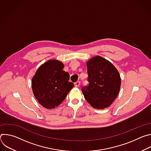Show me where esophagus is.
<instances>
[{"mask_svg":"<svg viewBox=\"0 0 151 151\" xmlns=\"http://www.w3.org/2000/svg\"><path fill=\"white\" fill-rule=\"evenodd\" d=\"M80 85V81H77V82H75V87H79V86Z\"/></svg>","mask_w":151,"mask_h":151,"instance_id":"esophagus-1","label":"esophagus"}]
</instances>
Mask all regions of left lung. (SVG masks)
<instances>
[{
    "instance_id": "8db88e82",
    "label": "left lung",
    "mask_w": 151,
    "mask_h": 151,
    "mask_svg": "<svg viewBox=\"0 0 151 151\" xmlns=\"http://www.w3.org/2000/svg\"><path fill=\"white\" fill-rule=\"evenodd\" d=\"M87 67L89 85L82 88L85 100L96 109L109 107L120 90L119 72L112 63L99 55L90 59Z\"/></svg>"
}]
</instances>
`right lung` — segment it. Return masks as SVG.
I'll use <instances>...</instances> for the list:
<instances>
[{"label":"right lung","mask_w":151,"mask_h":151,"mask_svg":"<svg viewBox=\"0 0 151 151\" xmlns=\"http://www.w3.org/2000/svg\"><path fill=\"white\" fill-rule=\"evenodd\" d=\"M64 64L49 60L38 68L32 80L33 94L44 107L51 109L65 99L74 84L69 82V73L63 70Z\"/></svg>","instance_id":"right-lung-1"}]
</instances>
